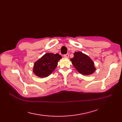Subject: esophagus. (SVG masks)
<instances>
[{
	"label": "esophagus",
	"instance_id": "34e87169",
	"mask_svg": "<svg viewBox=\"0 0 122 122\" xmlns=\"http://www.w3.org/2000/svg\"><path fill=\"white\" fill-rule=\"evenodd\" d=\"M64 56L65 57L68 58V57H69V53H67V54H64Z\"/></svg>",
	"mask_w": 122,
	"mask_h": 122
}]
</instances>
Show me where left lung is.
Masks as SVG:
<instances>
[{"label": "left lung", "mask_w": 122, "mask_h": 122, "mask_svg": "<svg viewBox=\"0 0 122 122\" xmlns=\"http://www.w3.org/2000/svg\"><path fill=\"white\" fill-rule=\"evenodd\" d=\"M71 59L73 65L80 74L84 75L92 74L96 70L94 62L87 55L81 52H76Z\"/></svg>", "instance_id": "8db88e82"}]
</instances>
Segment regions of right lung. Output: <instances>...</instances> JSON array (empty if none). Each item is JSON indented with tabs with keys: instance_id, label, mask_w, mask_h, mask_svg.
<instances>
[{
	"instance_id": "right-lung-1",
	"label": "right lung",
	"mask_w": 122,
	"mask_h": 122,
	"mask_svg": "<svg viewBox=\"0 0 122 122\" xmlns=\"http://www.w3.org/2000/svg\"><path fill=\"white\" fill-rule=\"evenodd\" d=\"M61 58V56L58 53H46L35 62L33 71L40 77L48 76L56 68Z\"/></svg>"
}]
</instances>
